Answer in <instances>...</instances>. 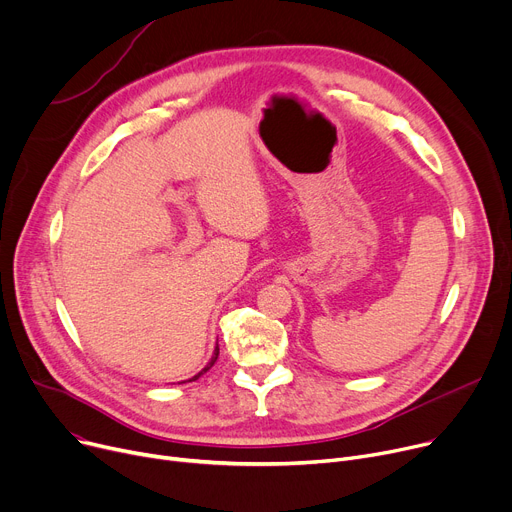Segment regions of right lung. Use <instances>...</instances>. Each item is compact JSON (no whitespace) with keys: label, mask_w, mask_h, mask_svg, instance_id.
I'll use <instances>...</instances> for the list:
<instances>
[{"label":"right lung","mask_w":512,"mask_h":512,"mask_svg":"<svg viewBox=\"0 0 512 512\" xmlns=\"http://www.w3.org/2000/svg\"><path fill=\"white\" fill-rule=\"evenodd\" d=\"M217 357H219V345H215V351H213V357H210V362L196 374V376H192L190 380H184V382H192V380H198L202 374H206L210 368H213L215 366V362H217Z\"/></svg>","instance_id":"1"}]
</instances>
